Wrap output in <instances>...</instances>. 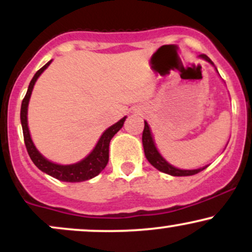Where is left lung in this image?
Wrapping results in <instances>:
<instances>
[{
    "label": "left lung",
    "mask_w": 252,
    "mask_h": 252,
    "mask_svg": "<svg viewBox=\"0 0 252 252\" xmlns=\"http://www.w3.org/2000/svg\"><path fill=\"white\" fill-rule=\"evenodd\" d=\"M201 58H204L205 60L212 63V60L210 59L206 54H200ZM142 142H143V149H144V155H146L147 160L149 161L150 164L155 167L156 169H158L160 172L166 173V174L173 175V176H189V175H194L196 173L201 172L204 170L206 167L204 168H199V169H193V170H185V169H179L173 167L172 164H169L166 160L158 154V149H156L154 141H153L152 134H150V129L148 123L144 122V129H143V134H142Z\"/></svg>",
    "instance_id": "left-lung-1"
}]
</instances>
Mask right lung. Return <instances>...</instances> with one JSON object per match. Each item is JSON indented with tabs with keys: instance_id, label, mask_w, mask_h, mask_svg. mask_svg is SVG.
<instances>
[{
	"instance_id": "add662e5",
	"label": "right lung",
	"mask_w": 252,
	"mask_h": 252,
	"mask_svg": "<svg viewBox=\"0 0 252 252\" xmlns=\"http://www.w3.org/2000/svg\"><path fill=\"white\" fill-rule=\"evenodd\" d=\"M51 62H48L45 66H42L39 71L34 74L33 79L31 80L30 86H28L27 94L22 100L21 105V124H22V131H24V140L26 148H27L28 155L32 158L34 164L42 170L46 174L53 176V178L58 179L60 181H67V182H80L89 180V179L94 178V176L99 174L102 170L105 168V166L108 164L109 161V144L111 138L114 137V135L123 126L124 121L126 117H123L122 120L118 121L117 123H115L114 126H111L108 128L105 131L103 132L102 137L98 141L97 146L94 147V149L92 150L91 154L86 156L83 161L80 162L74 163V164H68V166H62V164H57L48 161L47 158H45L43 156L37 152L35 146L33 144L32 141L30 130H28V124H27V108H28V102H30V98L33 91V86L35 84L36 79L39 78L40 74L42 73L46 68L48 67Z\"/></svg>"
}]
</instances>
